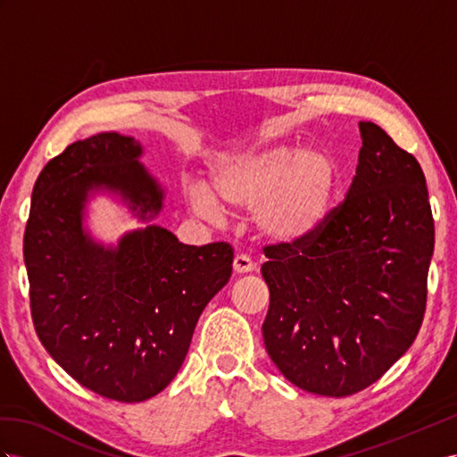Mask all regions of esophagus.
Returning a JSON list of instances; mask_svg holds the SVG:
<instances>
[{
	"label": "esophagus",
	"instance_id": "34e87169",
	"mask_svg": "<svg viewBox=\"0 0 457 457\" xmlns=\"http://www.w3.org/2000/svg\"><path fill=\"white\" fill-rule=\"evenodd\" d=\"M254 268H256L254 261L249 259L247 254H237L236 259H233V272L236 274H249L254 270Z\"/></svg>",
	"mask_w": 457,
	"mask_h": 457
}]
</instances>
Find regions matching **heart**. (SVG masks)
Segmentation results:
<instances>
[{
    "label": "heart",
    "instance_id": "b5f03b06",
    "mask_svg": "<svg viewBox=\"0 0 457 457\" xmlns=\"http://www.w3.org/2000/svg\"><path fill=\"white\" fill-rule=\"evenodd\" d=\"M212 189L189 187L198 216L218 218L221 204L253 210L256 231L278 247H301L324 229L332 214L340 163L328 148L289 143L261 145L221 156L210 171Z\"/></svg>",
    "mask_w": 457,
    "mask_h": 457
}]
</instances>
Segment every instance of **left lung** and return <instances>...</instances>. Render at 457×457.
Wrapping results in <instances>:
<instances>
[{
    "mask_svg": "<svg viewBox=\"0 0 457 457\" xmlns=\"http://www.w3.org/2000/svg\"><path fill=\"white\" fill-rule=\"evenodd\" d=\"M345 201L301 247H268L262 324L268 355L297 388L344 397L377 382L423 322L435 221L425 173L378 125Z\"/></svg>",
    "mask_w": 457,
    "mask_h": 457,
    "instance_id": "1",
    "label": "left lung"
}]
</instances>
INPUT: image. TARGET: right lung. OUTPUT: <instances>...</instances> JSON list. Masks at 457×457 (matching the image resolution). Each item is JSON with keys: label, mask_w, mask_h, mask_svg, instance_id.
Returning a JSON list of instances; mask_svg holds the SVG:
<instances>
[{"label": "right lung", "mask_w": 457, "mask_h": 457, "mask_svg": "<svg viewBox=\"0 0 457 457\" xmlns=\"http://www.w3.org/2000/svg\"><path fill=\"white\" fill-rule=\"evenodd\" d=\"M143 154L137 138L113 131L69 145L34 183L22 247L46 351L80 386L127 403L154 397L175 378L233 262L228 243L183 245L154 224L166 193ZM98 194L145 226L117 244L96 242L84 221Z\"/></svg>", "instance_id": "add662e5"}]
</instances>
